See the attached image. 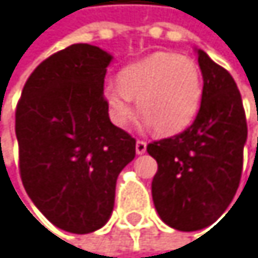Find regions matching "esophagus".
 <instances>
[{
	"instance_id": "34e87169",
	"label": "esophagus",
	"mask_w": 258,
	"mask_h": 258,
	"mask_svg": "<svg viewBox=\"0 0 258 258\" xmlns=\"http://www.w3.org/2000/svg\"><path fill=\"white\" fill-rule=\"evenodd\" d=\"M147 151V142L145 141H138L136 142V153L138 154H144Z\"/></svg>"
}]
</instances>
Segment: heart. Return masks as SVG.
Instances as JSON below:
<instances>
[{"mask_svg":"<svg viewBox=\"0 0 258 258\" xmlns=\"http://www.w3.org/2000/svg\"><path fill=\"white\" fill-rule=\"evenodd\" d=\"M204 79L199 64L174 51H156L126 66L117 76V85L108 84L104 98L111 120L126 126L138 111L159 136L183 132L196 119Z\"/></svg>","mask_w":258,"mask_h":258,"instance_id":"b5f03b06","label":"heart"}]
</instances>
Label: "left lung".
Here are the masks:
<instances>
[{
	"label": "left lung",
	"mask_w": 258,
	"mask_h": 258,
	"mask_svg": "<svg viewBox=\"0 0 258 258\" xmlns=\"http://www.w3.org/2000/svg\"><path fill=\"white\" fill-rule=\"evenodd\" d=\"M204 76L200 110L185 132L148 144L157 160L151 194L157 214L179 231L214 223L240 183L248 138L243 102L232 76L197 50Z\"/></svg>",
	"instance_id": "8db88e82"
}]
</instances>
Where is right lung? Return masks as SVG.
I'll return each mask as SVG.
<instances>
[{
	"instance_id": "add662e5",
	"label": "right lung",
	"mask_w": 258,
	"mask_h": 258,
	"mask_svg": "<svg viewBox=\"0 0 258 258\" xmlns=\"http://www.w3.org/2000/svg\"><path fill=\"white\" fill-rule=\"evenodd\" d=\"M111 59L96 45L73 44L33 70L16 105L23 185L54 226L73 234L107 223L117 176L136 156V141L108 117Z\"/></svg>"
}]
</instances>
